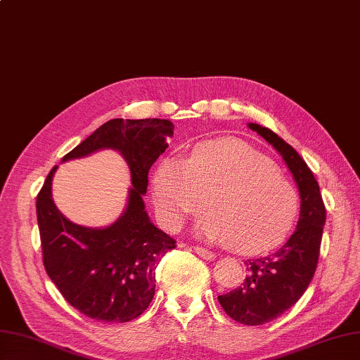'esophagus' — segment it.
<instances>
[{"label": "esophagus", "instance_id": "esophagus-1", "mask_svg": "<svg viewBox=\"0 0 360 360\" xmlns=\"http://www.w3.org/2000/svg\"><path fill=\"white\" fill-rule=\"evenodd\" d=\"M193 250H195V252H196V255H198V256H200V257L207 259V261H213V259L216 257V255H214L213 252H210V250H207V248H204V247L195 245V247H193Z\"/></svg>", "mask_w": 360, "mask_h": 360}]
</instances>
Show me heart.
Returning <instances> with one entry per match:
<instances>
[{"instance_id":"1","label":"heart","mask_w":360,"mask_h":360,"mask_svg":"<svg viewBox=\"0 0 360 360\" xmlns=\"http://www.w3.org/2000/svg\"><path fill=\"white\" fill-rule=\"evenodd\" d=\"M153 198L170 227L202 210L208 198L212 214L200 231L242 255L283 244L300 210L293 184L269 158L238 139L202 142L184 162L164 160L153 178Z\"/></svg>"}]
</instances>
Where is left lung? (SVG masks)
Wrapping results in <instances>:
<instances>
[{
    "mask_svg": "<svg viewBox=\"0 0 360 360\" xmlns=\"http://www.w3.org/2000/svg\"><path fill=\"white\" fill-rule=\"evenodd\" d=\"M278 150L299 187L300 216L296 231L278 252L247 259L240 287L218 296L224 311L244 325H262L285 313L305 293L317 269L327 208L313 172L296 150L270 129L248 124Z\"/></svg>",
    "mask_w": 360,
    "mask_h": 360,
    "instance_id": "left-lung-1",
    "label": "left lung"
}]
</instances>
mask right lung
Instances as JSON below:
<instances>
[{
	"label": "right lung",
	"instance_id": "right-lung-1",
	"mask_svg": "<svg viewBox=\"0 0 360 360\" xmlns=\"http://www.w3.org/2000/svg\"><path fill=\"white\" fill-rule=\"evenodd\" d=\"M173 130L169 120H110L63 158L116 148L129 162V204L110 227L87 229L64 218L52 199L56 165L37 196L44 269L67 302L90 319L122 323L144 313L155 296L156 266L176 247L150 222L142 200L148 170L169 147Z\"/></svg>",
	"mask_w": 360,
	"mask_h": 360
}]
</instances>
